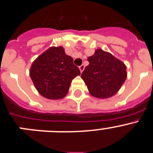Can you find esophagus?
I'll list each match as a JSON object with an SVG mask.
<instances>
[{
    "label": "esophagus",
    "instance_id": "esophagus-1",
    "mask_svg": "<svg viewBox=\"0 0 153 153\" xmlns=\"http://www.w3.org/2000/svg\"><path fill=\"white\" fill-rule=\"evenodd\" d=\"M84 65H81V66H79V70H80V72L82 73L83 71V70H84Z\"/></svg>",
    "mask_w": 153,
    "mask_h": 153
}]
</instances>
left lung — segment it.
Returning a JSON list of instances; mask_svg holds the SVG:
<instances>
[{
  "instance_id": "1",
  "label": "left lung",
  "mask_w": 153,
  "mask_h": 153,
  "mask_svg": "<svg viewBox=\"0 0 153 153\" xmlns=\"http://www.w3.org/2000/svg\"><path fill=\"white\" fill-rule=\"evenodd\" d=\"M87 60L90 63L81 74V78L90 94L99 99L114 96L127 77L126 67L123 62L101 49L96 50Z\"/></svg>"
}]
</instances>
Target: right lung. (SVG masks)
Listing matches in <instances>:
<instances>
[{"label":"right lung","instance_id":"right-lung-1","mask_svg":"<svg viewBox=\"0 0 153 153\" xmlns=\"http://www.w3.org/2000/svg\"><path fill=\"white\" fill-rule=\"evenodd\" d=\"M80 74L63 47H51L31 64L30 76L42 97L60 100L66 97L72 79Z\"/></svg>","mask_w":153,"mask_h":153}]
</instances>
